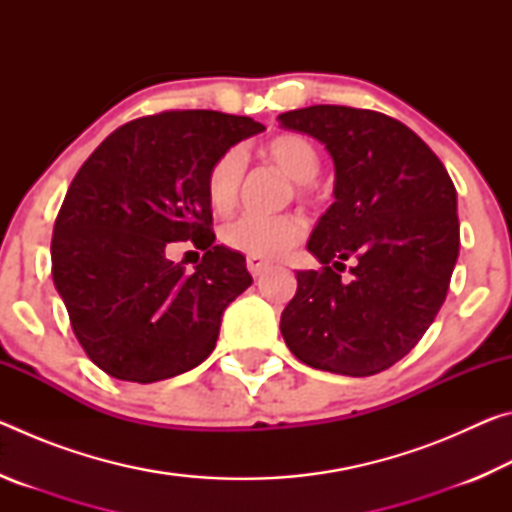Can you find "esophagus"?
Returning a JSON list of instances; mask_svg holds the SVG:
<instances>
[{
	"instance_id": "34e87169",
	"label": "esophagus",
	"mask_w": 512,
	"mask_h": 512,
	"mask_svg": "<svg viewBox=\"0 0 512 512\" xmlns=\"http://www.w3.org/2000/svg\"><path fill=\"white\" fill-rule=\"evenodd\" d=\"M246 266H248V271H250V275H253V277L264 275L268 268H271V264H268L266 259H262V257H248L246 259Z\"/></svg>"
}]
</instances>
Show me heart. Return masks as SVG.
<instances>
[{
	"label": "heart",
	"instance_id": "obj_1",
	"mask_svg": "<svg viewBox=\"0 0 512 512\" xmlns=\"http://www.w3.org/2000/svg\"><path fill=\"white\" fill-rule=\"evenodd\" d=\"M264 160L275 164L284 176L293 180V194L309 198L311 180L318 173L320 155L307 137L298 133H280L262 146ZM241 180H244V160L237 151L223 153L207 173V198L216 212H230L239 201ZM307 235V223L300 214H244L225 223L221 241L232 250L248 257L275 259L300 244Z\"/></svg>",
	"mask_w": 512,
	"mask_h": 512
}]
</instances>
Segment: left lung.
Masks as SVG:
<instances>
[{"instance_id": "1", "label": "left lung", "mask_w": 512, "mask_h": 512, "mask_svg": "<svg viewBox=\"0 0 512 512\" xmlns=\"http://www.w3.org/2000/svg\"><path fill=\"white\" fill-rule=\"evenodd\" d=\"M277 121L323 142L336 167L334 203L307 244L323 266L296 273L282 336L311 368L377 375L418 345L447 298L461 246L456 187L438 155L381 112L309 106Z\"/></svg>"}]
</instances>
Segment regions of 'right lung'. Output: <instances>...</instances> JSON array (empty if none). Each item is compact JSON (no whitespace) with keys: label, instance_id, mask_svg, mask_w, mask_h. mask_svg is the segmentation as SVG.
<instances>
[{"label":"right lung","instance_id":"right-lung-1","mask_svg":"<svg viewBox=\"0 0 512 512\" xmlns=\"http://www.w3.org/2000/svg\"><path fill=\"white\" fill-rule=\"evenodd\" d=\"M250 117L169 110L128 121L69 185L51 239V275L94 366L153 384L196 368L219 339L225 307L253 277L214 244L207 173L230 146L262 133ZM173 240L206 250L187 274Z\"/></svg>","mask_w":512,"mask_h":512}]
</instances>
